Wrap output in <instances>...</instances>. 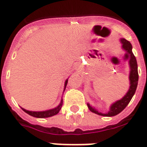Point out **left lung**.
Listing matches in <instances>:
<instances>
[{
    "mask_svg": "<svg viewBox=\"0 0 147 147\" xmlns=\"http://www.w3.org/2000/svg\"><path fill=\"white\" fill-rule=\"evenodd\" d=\"M122 42V47L126 51L125 55L128 57L130 56L129 59V65H130V75H129V80H130V88H129L128 92L126 93V95L119 100H117L114 104H112V106L110 107V110L108 113L104 114L101 112H99L96 109H93L90 106L89 104H87L88 109L93 113H96L97 115H104V116H114V115H118L119 113L125 109L131 101L132 96L135 94L137 85H138V65H137V61L135 59V55L132 53V46L131 42L127 41L125 38H122L120 39Z\"/></svg>",
    "mask_w": 147,
    "mask_h": 147,
    "instance_id": "left-lung-1",
    "label": "left lung"
}]
</instances>
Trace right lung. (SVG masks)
I'll use <instances>...</instances> for the list:
<instances>
[{"mask_svg": "<svg viewBox=\"0 0 147 147\" xmlns=\"http://www.w3.org/2000/svg\"><path fill=\"white\" fill-rule=\"evenodd\" d=\"M67 83H68V79L65 81V88L67 85ZM62 100H61V103L59 104L58 107H56L55 109H50V110H47V111H43V112H32V111H28L24 109H23L24 112H25L26 113H28V115H32L33 117H36V118H47V117H51V116H53V115H57L58 113L60 111V109L62 108Z\"/></svg>", "mask_w": 147, "mask_h": 147, "instance_id": "1", "label": "right lung"}]
</instances>
